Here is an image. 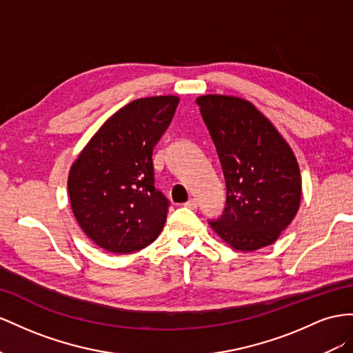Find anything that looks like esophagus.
<instances>
[{
  "label": "esophagus",
  "mask_w": 353,
  "mask_h": 353,
  "mask_svg": "<svg viewBox=\"0 0 353 353\" xmlns=\"http://www.w3.org/2000/svg\"><path fill=\"white\" fill-rule=\"evenodd\" d=\"M188 208H192V210H195V208H198V201L195 199V198H190V199H188L186 201V204H185Z\"/></svg>",
  "instance_id": "esophagus-1"
}]
</instances>
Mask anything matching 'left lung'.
Wrapping results in <instances>:
<instances>
[{
    "label": "left lung",
    "mask_w": 353,
    "mask_h": 353,
    "mask_svg": "<svg viewBox=\"0 0 353 353\" xmlns=\"http://www.w3.org/2000/svg\"><path fill=\"white\" fill-rule=\"evenodd\" d=\"M226 180V207L214 232L238 251L274 244L293 221L301 177L293 149L275 125L245 99H196Z\"/></svg>",
    "instance_id": "left-lung-1"
}]
</instances>
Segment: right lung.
Instances as JSON below:
<instances>
[{
  "label": "right lung",
  "mask_w": 353,
  "mask_h": 353,
  "mask_svg": "<svg viewBox=\"0 0 353 353\" xmlns=\"http://www.w3.org/2000/svg\"><path fill=\"white\" fill-rule=\"evenodd\" d=\"M177 105V96L133 100L105 121L70 167V208L100 248L128 254L163 230L170 204L155 189L152 154Z\"/></svg>",
  "instance_id": "add662e5"
}]
</instances>
